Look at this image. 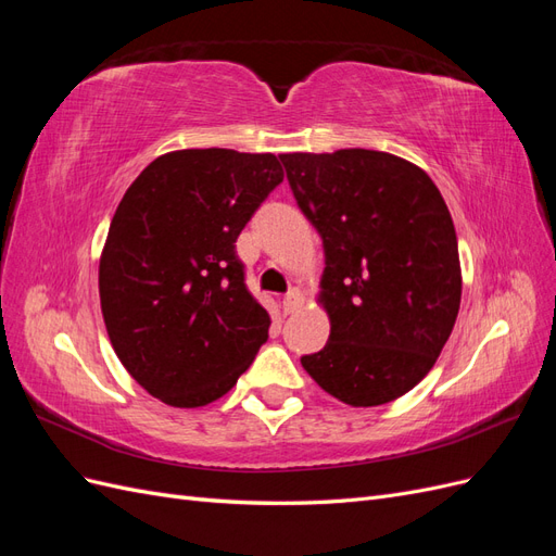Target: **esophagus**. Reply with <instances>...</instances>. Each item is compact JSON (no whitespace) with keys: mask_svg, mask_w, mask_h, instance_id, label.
<instances>
[{"mask_svg":"<svg viewBox=\"0 0 556 556\" xmlns=\"http://www.w3.org/2000/svg\"><path fill=\"white\" fill-rule=\"evenodd\" d=\"M301 306H304V292H301L299 288H292L288 294H285V299H282V311L290 315V313L299 311Z\"/></svg>","mask_w":556,"mask_h":556,"instance_id":"34e87169","label":"esophagus"}]
</instances>
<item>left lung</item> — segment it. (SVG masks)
<instances>
[{"instance_id":"8db88e82","label":"left lung","mask_w":556,"mask_h":556,"mask_svg":"<svg viewBox=\"0 0 556 556\" xmlns=\"http://www.w3.org/2000/svg\"><path fill=\"white\" fill-rule=\"evenodd\" d=\"M296 204L317 229V301L329 341L301 366L355 408L382 406L422 380L462 304L457 233L427 172L392 153H285Z\"/></svg>"}]
</instances>
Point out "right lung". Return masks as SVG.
<instances>
[{"label": "right lung", "instance_id": "obj_1", "mask_svg": "<svg viewBox=\"0 0 556 556\" xmlns=\"http://www.w3.org/2000/svg\"><path fill=\"white\" fill-rule=\"evenodd\" d=\"M285 174L271 153L174 150L134 180L99 257V301L127 374L166 406L227 394L268 339L237 239Z\"/></svg>", "mask_w": 556, "mask_h": 556}]
</instances>
